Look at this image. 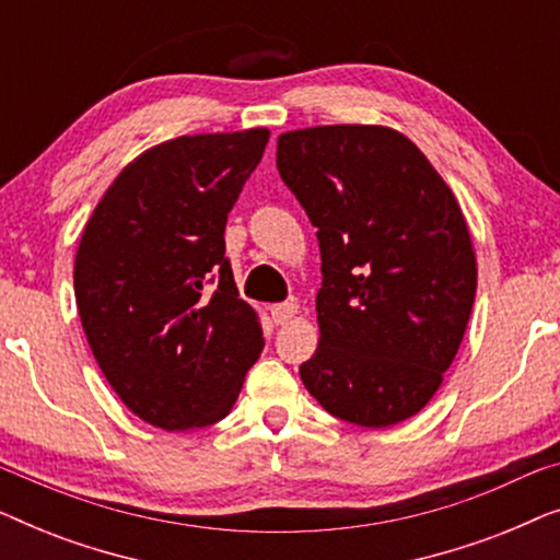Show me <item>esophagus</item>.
<instances>
[{
  "label": "esophagus",
  "instance_id": "obj_1",
  "mask_svg": "<svg viewBox=\"0 0 560 560\" xmlns=\"http://www.w3.org/2000/svg\"><path fill=\"white\" fill-rule=\"evenodd\" d=\"M270 313H272V320H275V324H278V326H285L288 320H293V318H295V313H298V303H295V301L278 303V305H272Z\"/></svg>",
  "mask_w": 560,
  "mask_h": 560
}]
</instances>
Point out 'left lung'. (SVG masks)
I'll return each instance as SVG.
<instances>
[{"instance_id":"1","label":"left lung","mask_w":560,"mask_h":560,"mask_svg":"<svg viewBox=\"0 0 560 560\" xmlns=\"http://www.w3.org/2000/svg\"><path fill=\"white\" fill-rule=\"evenodd\" d=\"M278 171L318 229V349L301 380L347 423L387 428L425 408L477 295V257L454 190L382 125L278 137Z\"/></svg>"}]
</instances>
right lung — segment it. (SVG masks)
<instances>
[{
  "mask_svg": "<svg viewBox=\"0 0 560 560\" xmlns=\"http://www.w3.org/2000/svg\"><path fill=\"white\" fill-rule=\"evenodd\" d=\"M270 129L183 135L137 155L83 226L73 288L104 377L144 423L226 418L265 347L224 229Z\"/></svg>",
  "mask_w": 560,
  "mask_h": 560,
  "instance_id": "add662e5",
  "label": "right lung"
}]
</instances>
